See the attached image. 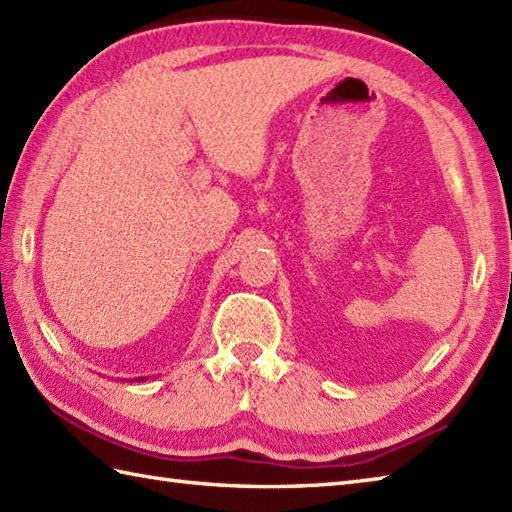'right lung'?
Segmentation results:
<instances>
[{
	"label": "right lung",
	"instance_id": "right-lung-1",
	"mask_svg": "<svg viewBox=\"0 0 512 512\" xmlns=\"http://www.w3.org/2000/svg\"><path fill=\"white\" fill-rule=\"evenodd\" d=\"M141 379H144V377H141Z\"/></svg>",
	"mask_w": 512,
	"mask_h": 512
}]
</instances>
